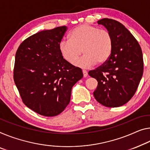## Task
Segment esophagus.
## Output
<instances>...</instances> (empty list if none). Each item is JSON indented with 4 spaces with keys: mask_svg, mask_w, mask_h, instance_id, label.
<instances>
[{
    "mask_svg": "<svg viewBox=\"0 0 150 150\" xmlns=\"http://www.w3.org/2000/svg\"><path fill=\"white\" fill-rule=\"evenodd\" d=\"M82 73H83V76H84V77H86L87 76H88V72L86 70H82Z\"/></svg>",
    "mask_w": 150,
    "mask_h": 150,
    "instance_id": "esophagus-1",
    "label": "esophagus"
}]
</instances>
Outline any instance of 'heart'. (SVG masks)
<instances>
[{
    "label": "heart",
    "mask_w": 150,
    "mask_h": 150,
    "mask_svg": "<svg viewBox=\"0 0 150 150\" xmlns=\"http://www.w3.org/2000/svg\"><path fill=\"white\" fill-rule=\"evenodd\" d=\"M113 41L107 30L94 25L84 24L74 29L69 34V40H62L59 50L64 59L72 64L81 54L82 59L74 62L80 68H88L96 63L104 64L112 53Z\"/></svg>",
    "instance_id": "obj_1"
}]
</instances>
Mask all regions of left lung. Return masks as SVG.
<instances>
[{
	"mask_svg": "<svg viewBox=\"0 0 150 150\" xmlns=\"http://www.w3.org/2000/svg\"><path fill=\"white\" fill-rule=\"evenodd\" d=\"M112 38L113 46L108 60L88 74L97 80L93 93L99 103L107 107L125 105L133 97L144 72L141 47L123 25L111 19L98 21Z\"/></svg>",
	"mask_w": 150,
	"mask_h": 150,
	"instance_id": "1",
	"label": "left lung"
}]
</instances>
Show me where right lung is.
Returning a JSON list of instances; mask_svg holds the SVG:
<instances>
[{"mask_svg": "<svg viewBox=\"0 0 150 150\" xmlns=\"http://www.w3.org/2000/svg\"><path fill=\"white\" fill-rule=\"evenodd\" d=\"M67 27L38 32L21 43L13 78L24 104L45 117L60 114L70 101L72 86L83 77L59 50Z\"/></svg>", "mask_w": 150, "mask_h": 150, "instance_id": "obj_1", "label": "right lung"}]
</instances>
